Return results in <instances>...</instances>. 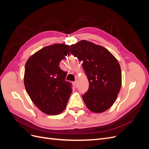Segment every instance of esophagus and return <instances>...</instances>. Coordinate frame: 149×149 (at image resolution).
I'll use <instances>...</instances> for the list:
<instances>
[{
    "mask_svg": "<svg viewBox=\"0 0 149 149\" xmlns=\"http://www.w3.org/2000/svg\"><path fill=\"white\" fill-rule=\"evenodd\" d=\"M78 81H75L73 83V84H74V86L76 87V88H77L78 87Z\"/></svg>",
    "mask_w": 149,
    "mask_h": 149,
    "instance_id": "34e87169",
    "label": "esophagus"
}]
</instances>
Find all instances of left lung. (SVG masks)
<instances>
[{
	"mask_svg": "<svg viewBox=\"0 0 149 149\" xmlns=\"http://www.w3.org/2000/svg\"><path fill=\"white\" fill-rule=\"evenodd\" d=\"M72 55L82 62L89 81L83 95L88 109L96 113L107 110L116 100L122 83L119 62L105 48L86 40L71 45Z\"/></svg>",
	"mask_w": 149,
	"mask_h": 149,
	"instance_id": "8db88e82",
	"label": "left lung"
}]
</instances>
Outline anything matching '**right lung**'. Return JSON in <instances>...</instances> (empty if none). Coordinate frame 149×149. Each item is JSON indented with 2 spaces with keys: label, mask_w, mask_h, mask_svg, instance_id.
<instances>
[{
  "label": "right lung",
  "mask_w": 149,
  "mask_h": 149,
  "mask_svg": "<svg viewBox=\"0 0 149 149\" xmlns=\"http://www.w3.org/2000/svg\"><path fill=\"white\" fill-rule=\"evenodd\" d=\"M70 48L59 43L47 46L30 56L25 64L26 91L35 106L47 114L63 111L72 93L71 83L65 80L67 73L60 68Z\"/></svg>",
  "instance_id": "obj_1"
}]
</instances>
